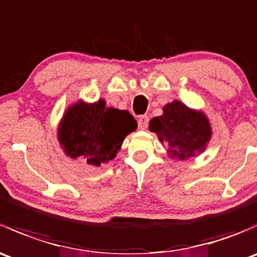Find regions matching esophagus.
<instances>
[{
	"label": "esophagus",
	"mask_w": 257,
	"mask_h": 257,
	"mask_svg": "<svg viewBox=\"0 0 257 257\" xmlns=\"http://www.w3.org/2000/svg\"><path fill=\"white\" fill-rule=\"evenodd\" d=\"M148 123H149V116L148 115H141L138 118V126L142 131H144V129L147 128Z\"/></svg>",
	"instance_id": "esophagus-1"
}]
</instances>
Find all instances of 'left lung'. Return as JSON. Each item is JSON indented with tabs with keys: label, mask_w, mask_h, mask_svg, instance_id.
<instances>
[{
	"label": "left lung",
	"mask_w": 257,
	"mask_h": 257,
	"mask_svg": "<svg viewBox=\"0 0 257 257\" xmlns=\"http://www.w3.org/2000/svg\"><path fill=\"white\" fill-rule=\"evenodd\" d=\"M163 112L150 120L149 129L158 134L160 142H165L173 158L188 159L205 149L211 129L203 113L189 109L179 100L165 105Z\"/></svg>",
	"instance_id": "8db88e82"
}]
</instances>
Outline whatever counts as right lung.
<instances>
[{"label": "right lung", "mask_w": 257, "mask_h": 257, "mask_svg": "<svg viewBox=\"0 0 257 257\" xmlns=\"http://www.w3.org/2000/svg\"><path fill=\"white\" fill-rule=\"evenodd\" d=\"M137 126L131 113L105 107L104 100L94 104L77 103L64 114L58 139L72 159L79 157L99 167L115 158L125 136Z\"/></svg>", "instance_id": "right-lung-1"}]
</instances>
